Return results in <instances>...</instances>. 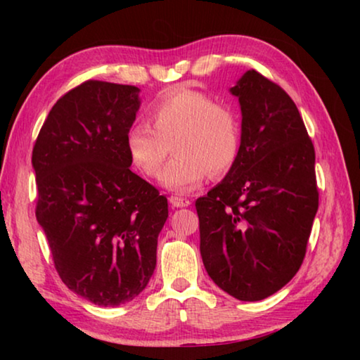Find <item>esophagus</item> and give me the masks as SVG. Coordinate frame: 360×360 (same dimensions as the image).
<instances>
[{
	"label": "esophagus",
	"instance_id": "esophagus-1",
	"mask_svg": "<svg viewBox=\"0 0 360 360\" xmlns=\"http://www.w3.org/2000/svg\"><path fill=\"white\" fill-rule=\"evenodd\" d=\"M169 203H172L174 208H186V206L191 205V200L186 197H178V195H172V197H169Z\"/></svg>",
	"mask_w": 360,
	"mask_h": 360
}]
</instances>
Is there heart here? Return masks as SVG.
<instances>
[{"label": "heart", "mask_w": 360, "mask_h": 360, "mask_svg": "<svg viewBox=\"0 0 360 360\" xmlns=\"http://www.w3.org/2000/svg\"><path fill=\"white\" fill-rule=\"evenodd\" d=\"M152 127L136 122L125 133V148L139 172L155 178L169 146L174 160L160 176L163 187L188 193L202 186L208 173L224 176L240 154L241 129L233 109L200 90L178 87L149 108Z\"/></svg>", "instance_id": "1"}]
</instances>
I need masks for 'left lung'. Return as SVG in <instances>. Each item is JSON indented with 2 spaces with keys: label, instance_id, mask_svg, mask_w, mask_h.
I'll list each match as a JSON object with an SVG mask.
<instances>
[{
  "label": "left lung",
  "instance_id": "left-lung-1",
  "mask_svg": "<svg viewBox=\"0 0 360 360\" xmlns=\"http://www.w3.org/2000/svg\"><path fill=\"white\" fill-rule=\"evenodd\" d=\"M230 94L241 108L233 168L195 202L200 252L229 295L259 302L300 268L318 212L314 148L300 112L275 82L246 71Z\"/></svg>",
  "mask_w": 360,
  "mask_h": 360
}]
</instances>
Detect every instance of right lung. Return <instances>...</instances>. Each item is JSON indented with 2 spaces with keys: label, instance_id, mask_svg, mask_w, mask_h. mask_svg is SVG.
Here are the masks:
<instances>
[{
  "label": "right lung",
  "instance_id": "1",
  "mask_svg": "<svg viewBox=\"0 0 360 360\" xmlns=\"http://www.w3.org/2000/svg\"><path fill=\"white\" fill-rule=\"evenodd\" d=\"M135 85L87 81L49 112L33 148L36 219L75 294L98 307L131 302L157 264L168 200L130 169L125 133L141 106Z\"/></svg>",
  "mask_w": 360,
  "mask_h": 360
}]
</instances>
